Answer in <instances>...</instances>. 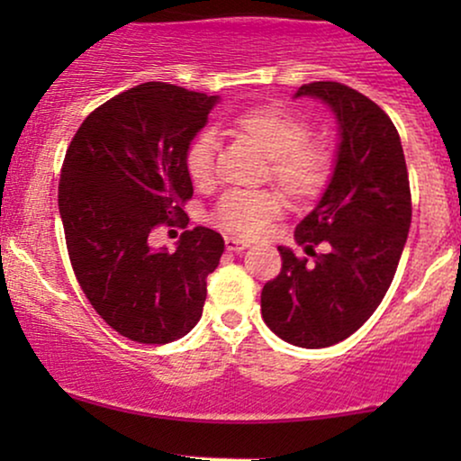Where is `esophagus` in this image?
Instances as JSON below:
<instances>
[{
  "instance_id": "esophagus-1",
  "label": "esophagus",
  "mask_w": 461,
  "mask_h": 461,
  "mask_svg": "<svg viewBox=\"0 0 461 461\" xmlns=\"http://www.w3.org/2000/svg\"><path fill=\"white\" fill-rule=\"evenodd\" d=\"M225 247H227V251H245V249L249 247V242L247 240H240V238H236V236H227L225 238Z\"/></svg>"
}]
</instances>
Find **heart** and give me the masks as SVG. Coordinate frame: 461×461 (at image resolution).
I'll return each instance as SVG.
<instances>
[{
    "instance_id": "obj_1",
    "label": "heart",
    "mask_w": 461,
    "mask_h": 461,
    "mask_svg": "<svg viewBox=\"0 0 461 461\" xmlns=\"http://www.w3.org/2000/svg\"><path fill=\"white\" fill-rule=\"evenodd\" d=\"M234 130L256 142L271 158V176L294 201H310L327 186L331 176L330 153L310 142V128L288 110L251 108L234 119ZM216 140L210 131L190 140L184 167L197 186L214 176ZM284 210V201L273 190H231L221 197L214 223L236 236H256Z\"/></svg>"
}]
</instances>
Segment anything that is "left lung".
Returning a JSON list of instances; mask_svg holds the SVG:
<instances>
[{"instance_id":"8db88e82","label":"left lung","mask_w":461,"mask_h":461,"mask_svg":"<svg viewBox=\"0 0 461 461\" xmlns=\"http://www.w3.org/2000/svg\"><path fill=\"white\" fill-rule=\"evenodd\" d=\"M294 97L330 105L340 142L325 193L294 230L314 260L277 247L282 271L264 284L262 319L290 345L322 348L357 331L388 293L411 223L410 177L399 131L366 95L312 82Z\"/></svg>"}]
</instances>
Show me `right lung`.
I'll use <instances>...</instances> for the list:
<instances>
[{"mask_svg": "<svg viewBox=\"0 0 461 461\" xmlns=\"http://www.w3.org/2000/svg\"><path fill=\"white\" fill-rule=\"evenodd\" d=\"M216 95L147 82L84 119L58 186L68 260L102 319L142 345H167L197 325L208 275L225 251L208 227L184 231L177 249H151L160 223L186 219L193 197L184 156L208 123Z\"/></svg>", "mask_w": 461, "mask_h": 461, "instance_id": "1", "label": "right lung"}]
</instances>
